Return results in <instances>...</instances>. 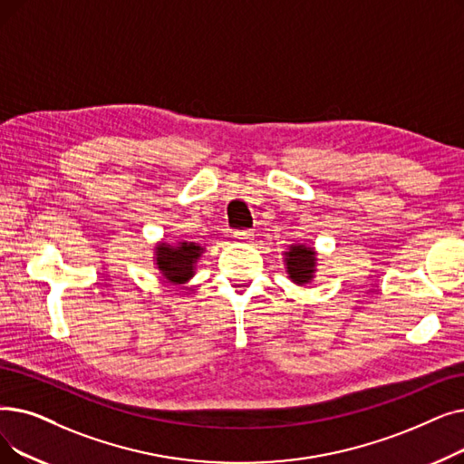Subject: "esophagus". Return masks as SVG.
<instances>
[{
	"label": "esophagus",
	"instance_id": "obj_1",
	"mask_svg": "<svg viewBox=\"0 0 464 464\" xmlns=\"http://www.w3.org/2000/svg\"><path fill=\"white\" fill-rule=\"evenodd\" d=\"M233 237H235L237 243H250V240H252V231L250 229H237L233 233Z\"/></svg>",
	"mask_w": 464,
	"mask_h": 464
}]
</instances>
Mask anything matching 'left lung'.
<instances>
[{
	"label": "left lung",
	"instance_id": "8db88e82",
	"mask_svg": "<svg viewBox=\"0 0 464 464\" xmlns=\"http://www.w3.org/2000/svg\"><path fill=\"white\" fill-rule=\"evenodd\" d=\"M286 269L290 278L295 285H305L313 278L314 271V252L311 248H305L304 245L292 246L286 256Z\"/></svg>",
	"mask_w": 464,
	"mask_h": 464
}]
</instances>
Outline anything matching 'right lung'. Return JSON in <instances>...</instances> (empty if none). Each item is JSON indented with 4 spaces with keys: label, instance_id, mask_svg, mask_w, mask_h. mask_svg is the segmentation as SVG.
I'll use <instances>...</instances> for the list:
<instances>
[{
    "label": "right lung",
    "instance_id": "right-lung-1",
    "mask_svg": "<svg viewBox=\"0 0 464 464\" xmlns=\"http://www.w3.org/2000/svg\"><path fill=\"white\" fill-rule=\"evenodd\" d=\"M200 248L195 243H182L178 246L160 245L157 248V266L163 276L170 282H184L193 275L195 261L200 256Z\"/></svg>",
    "mask_w": 464,
    "mask_h": 464
}]
</instances>
